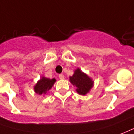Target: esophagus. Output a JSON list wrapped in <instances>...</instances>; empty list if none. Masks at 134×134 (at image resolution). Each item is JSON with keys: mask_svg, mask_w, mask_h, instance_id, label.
Listing matches in <instances>:
<instances>
[{"mask_svg": "<svg viewBox=\"0 0 134 134\" xmlns=\"http://www.w3.org/2000/svg\"><path fill=\"white\" fill-rule=\"evenodd\" d=\"M58 77H59V79H60V80H63V79H64V76H63V74H60V75L58 76Z\"/></svg>", "mask_w": 134, "mask_h": 134, "instance_id": "esophagus-1", "label": "esophagus"}]
</instances>
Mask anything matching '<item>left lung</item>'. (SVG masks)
<instances>
[{
	"label": "left lung",
	"instance_id": "left-lung-1",
	"mask_svg": "<svg viewBox=\"0 0 134 134\" xmlns=\"http://www.w3.org/2000/svg\"><path fill=\"white\" fill-rule=\"evenodd\" d=\"M69 81L76 88V91L83 96H86L90 92L94 83L93 80L79 68L74 71L73 76L69 77Z\"/></svg>",
	"mask_w": 134,
	"mask_h": 134
}]
</instances>
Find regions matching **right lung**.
I'll return each instance as SVG.
<instances>
[{"label": "right lung", "instance_id": "right-lung-1", "mask_svg": "<svg viewBox=\"0 0 134 134\" xmlns=\"http://www.w3.org/2000/svg\"><path fill=\"white\" fill-rule=\"evenodd\" d=\"M55 81L56 80L55 79H51L45 76H42L34 86V91L38 95H46L53 87Z\"/></svg>", "mask_w": 134, "mask_h": 134}]
</instances>
